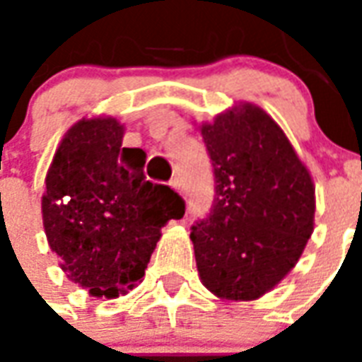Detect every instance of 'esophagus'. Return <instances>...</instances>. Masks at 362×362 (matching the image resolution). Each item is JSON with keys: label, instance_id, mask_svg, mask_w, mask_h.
Segmentation results:
<instances>
[{"label": "esophagus", "instance_id": "obj_1", "mask_svg": "<svg viewBox=\"0 0 362 362\" xmlns=\"http://www.w3.org/2000/svg\"><path fill=\"white\" fill-rule=\"evenodd\" d=\"M170 187H173L175 192L182 193V189H184V186H182V180H180V178H178V176H176V178H173V180H170Z\"/></svg>", "mask_w": 362, "mask_h": 362}]
</instances>
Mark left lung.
<instances>
[{"mask_svg": "<svg viewBox=\"0 0 362 362\" xmlns=\"http://www.w3.org/2000/svg\"><path fill=\"white\" fill-rule=\"evenodd\" d=\"M199 131L216 182L212 210L189 235L199 278L216 297L255 300L291 272L314 233V180L257 105H233Z\"/></svg>", "mask_w": 362, "mask_h": 362, "instance_id": "left-lung-1", "label": "left lung"}]
</instances>
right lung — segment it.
I'll return each instance as SVG.
<instances>
[{"mask_svg": "<svg viewBox=\"0 0 362 362\" xmlns=\"http://www.w3.org/2000/svg\"><path fill=\"white\" fill-rule=\"evenodd\" d=\"M112 116L71 125L54 153L41 199L48 246L71 281L92 297L116 298L142 280L161 227L186 204L144 178L146 153L124 148Z\"/></svg>", "mask_w": 362, "mask_h": 362, "instance_id": "right-lung-1", "label": "right lung"}]
</instances>
